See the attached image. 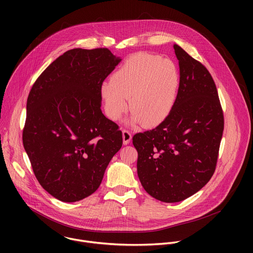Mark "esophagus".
Returning a JSON list of instances; mask_svg holds the SVG:
<instances>
[{"label":"esophagus","instance_id":"obj_1","mask_svg":"<svg viewBox=\"0 0 253 253\" xmlns=\"http://www.w3.org/2000/svg\"><path fill=\"white\" fill-rule=\"evenodd\" d=\"M122 134H123V143L125 144V145H127V144L130 143L131 139H132V135L129 131L127 130H123L122 131Z\"/></svg>","mask_w":253,"mask_h":253}]
</instances>
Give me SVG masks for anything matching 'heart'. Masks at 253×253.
<instances>
[{
	"mask_svg": "<svg viewBox=\"0 0 253 253\" xmlns=\"http://www.w3.org/2000/svg\"><path fill=\"white\" fill-rule=\"evenodd\" d=\"M179 82L178 68L170 59L148 53L132 55L114 72L111 81L100 86L105 113L118 120L127 109L129 98L132 112L127 124L157 126L172 110Z\"/></svg>",
	"mask_w": 253,
	"mask_h": 253,
	"instance_id": "b5f03b06",
	"label": "heart"
}]
</instances>
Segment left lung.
<instances>
[{
	"label": "left lung",
	"mask_w": 253,
	"mask_h": 253,
	"mask_svg": "<svg viewBox=\"0 0 253 253\" xmlns=\"http://www.w3.org/2000/svg\"><path fill=\"white\" fill-rule=\"evenodd\" d=\"M177 98L168 117L155 129L135 134L137 173L146 192L166 203L198 192L217 162L224 119L217 89L208 70L181 47Z\"/></svg>",
	"instance_id": "1"
}]
</instances>
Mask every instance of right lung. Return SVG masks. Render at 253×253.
<instances>
[{
    "label": "right lung",
    "instance_id": "right-lung-1",
    "mask_svg": "<svg viewBox=\"0 0 253 253\" xmlns=\"http://www.w3.org/2000/svg\"><path fill=\"white\" fill-rule=\"evenodd\" d=\"M121 60L106 48L69 50L30 91L24 148L41 186L60 201L94 193L122 147V132L102 113L100 96Z\"/></svg>",
    "mask_w": 253,
    "mask_h": 253
}]
</instances>
